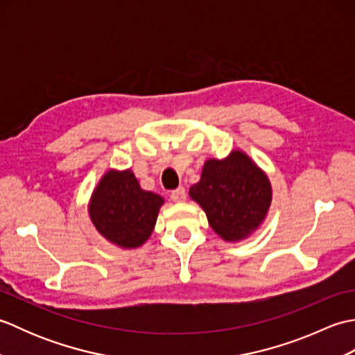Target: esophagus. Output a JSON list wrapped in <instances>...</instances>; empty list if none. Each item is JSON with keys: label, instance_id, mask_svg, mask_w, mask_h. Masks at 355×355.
<instances>
[{"label": "esophagus", "instance_id": "1", "mask_svg": "<svg viewBox=\"0 0 355 355\" xmlns=\"http://www.w3.org/2000/svg\"><path fill=\"white\" fill-rule=\"evenodd\" d=\"M171 200L175 202H182L186 200V189L184 187H178V189L171 192Z\"/></svg>", "mask_w": 355, "mask_h": 355}]
</instances>
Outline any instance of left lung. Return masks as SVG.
Returning <instances> with one entry per match:
<instances>
[{"instance_id":"8db88e82","label":"left lung","mask_w":355,"mask_h":355,"mask_svg":"<svg viewBox=\"0 0 355 355\" xmlns=\"http://www.w3.org/2000/svg\"><path fill=\"white\" fill-rule=\"evenodd\" d=\"M189 195L206 212L210 227L232 243L259 227L271 202V186L250 157L233 150L224 160L205 163Z\"/></svg>"}]
</instances>
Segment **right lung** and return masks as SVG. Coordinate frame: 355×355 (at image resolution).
Listing matches in <instances>:
<instances>
[{
	"label": "right lung",
	"mask_w": 355,
	"mask_h": 355,
	"mask_svg": "<svg viewBox=\"0 0 355 355\" xmlns=\"http://www.w3.org/2000/svg\"><path fill=\"white\" fill-rule=\"evenodd\" d=\"M163 198L143 191L134 172L108 171L93 192L89 218L97 232L123 248L140 247L150 236Z\"/></svg>",
	"instance_id": "right-lung-1"
}]
</instances>
